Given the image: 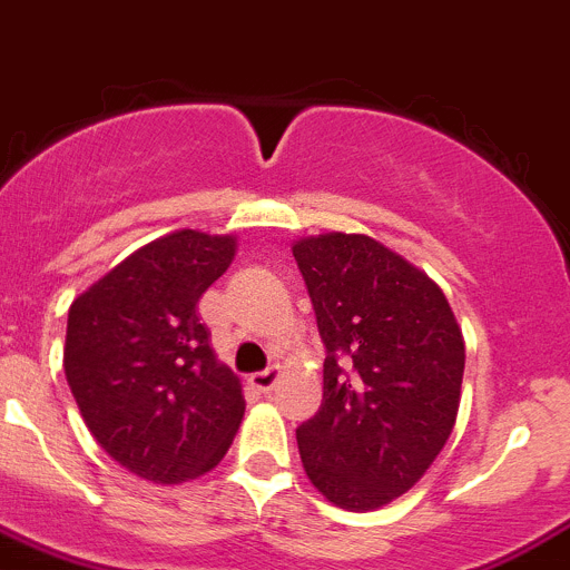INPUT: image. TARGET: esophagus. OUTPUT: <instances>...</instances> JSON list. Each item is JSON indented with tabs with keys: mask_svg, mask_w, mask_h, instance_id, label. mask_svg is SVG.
Returning a JSON list of instances; mask_svg holds the SVG:
<instances>
[{
	"mask_svg": "<svg viewBox=\"0 0 570 570\" xmlns=\"http://www.w3.org/2000/svg\"><path fill=\"white\" fill-rule=\"evenodd\" d=\"M277 379H279V367L272 365V367H266V371L252 373L249 381H252V386H257L261 392H268L274 384H277Z\"/></svg>",
	"mask_w": 570,
	"mask_h": 570,
	"instance_id": "34e87169",
	"label": "esophagus"
}]
</instances>
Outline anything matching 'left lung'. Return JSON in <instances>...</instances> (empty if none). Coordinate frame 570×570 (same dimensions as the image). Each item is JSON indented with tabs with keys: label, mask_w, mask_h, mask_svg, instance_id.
<instances>
[{
	"label": "left lung",
	"mask_w": 570,
	"mask_h": 570,
	"mask_svg": "<svg viewBox=\"0 0 570 570\" xmlns=\"http://www.w3.org/2000/svg\"><path fill=\"white\" fill-rule=\"evenodd\" d=\"M293 257L326 348L324 401L296 428L304 472L340 508H381L453 433L461 328L439 285L373 238L326 233Z\"/></svg>",
	"instance_id": "8db88e82"
}]
</instances>
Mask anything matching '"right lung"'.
<instances>
[{"instance_id": "obj_1", "label": "right lung", "mask_w": 570, "mask_h": 570, "mask_svg": "<svg viewBox=\"0 0 570 570\" xmlns=\"http://www.w3.org/2000/svg\"><path fill=\"white\" fill-rule=\"evenodd\" d=\"M236 238H156L68 309L66 379L96 442L128 472L180 483L214 469L244 416L242 384L216 362L197 302Z\"/></svg>"}]
</instances>
